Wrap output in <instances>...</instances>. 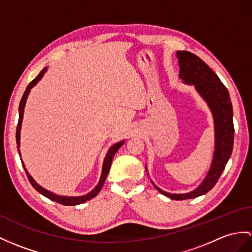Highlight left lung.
I'll use <instances>...</instances> for the list:
<instances>
[{"instance_id": "8db88e82", "label": "left lung", "mask_w": 252, "mask_h": 252, "mask_svg": "<svg viewBox=\"0 0 252 252\" xmlns=\"http://www.w3.org/2000/svg\"><path fill=\"white\" fill-rule=\"evenodd\" d=\"M176 58L180 65V78L188 85H193L195 91L210 108L214 119L215 151L211 168L200 185L187 193H170L153 185L165 197L172 200H186L200 197L216 185L225 164L231 157L234 142L233 109L229 92L218 76L199 57L188 51H177ZM146 171L147 168L145 167Z\"/></svg>"}]
</instances>
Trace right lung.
<instances>
[{"label":"right lung","mask_w":252,"mask_h":252,"mask_svg":"<svg viewBox=\"0 0 252 252\" xmlns=\"http://www.w3.org/2000/svg\"><path fill=\"white\" fill-rule=\"evenodd\" d=\"M48 69V67H45L44 69H42L39 73L38 76L36 77L32 82H30V84L28 85V88L26 89V92H24V94L21 98V101H20V105H19V121H18V126H17V131H16V141H17V145H18V152H19V155H21L20 153V132H21V125H22V120H23V113H24V107H26V103H27V99H28V96L30 94L31 90H32L36 84H37L41 78L44 77V75L46 73ZM125 143V140H122L120 141V142L113 144L110 149L108 150V153L107 155L105 157V160H103V163H102V171H101V176H100V180L99 182H98V184L96 185V187L92 190V191H90L89 193L84 194V195H79V197H69V195H59L57 193H54L52 191H49L48 189L41 187L39 184L36 182L32 176H31V174L28 172V170L26 168V165H24L22 159H21V162H22V165L24 170H26V173H27V176L28 179L30 181V183L32 184V186L37 190V191L39 193H41L42 195H45L46 198L50 199L54 202H58V203L60 204H63V205H68V206H73V205H78V204H81V203H84V202H87L89 200H91L92 198L96 197V195L98 194V192L100 191L101 190V187L103 186V183H105L107 176H108V173H109V170L110 168H111V163H112V159L115 155V153L119 151L120 147Z\"/></svg>","instance_id":"obj_1"}]
</instances>
